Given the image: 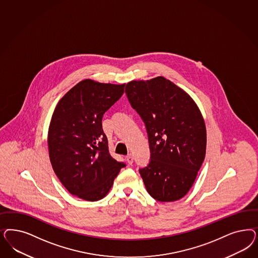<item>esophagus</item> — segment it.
I'll list each match as a JSON object with an SVG mask.
<instances>
[{
  "label": "esophagus",
  "mask_w": 258,
  "mask_h": 258,
  "mask_svg": "<svg viewBox=\"0 0 258 258\" xmlns=\"http://www.w3.org/2000/svg\"><path fill=\"white\" fill-rule=\"evenodd\" d=\"M125 159H126V161H127V163H128V164H132V163H133V156H132L131 154H130V155H128V156H126Z\"/></svg>",
  "instance_id": "obj_1"
}]
</instances>
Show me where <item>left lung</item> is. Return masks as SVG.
I'll list each match as a JSON object with an SVG mask.
<instances>
[{"label":"left lung","mask_w":258,"mask_h":258,"mask_svg":"<svg viewBox=\"0 0 258 258\" xmlns=\"http://www.w3.org/2000/svg\"><path fill=\"white\" fill-rule=\"evenodd\" d=\"M125 93L148 134L151 160L140 170L146 190L160 202L182 199L206 154V126L199 106L189 94L161 76L129 82Z\"/></svg>","instance_id":"obj_1"}]
</instances>
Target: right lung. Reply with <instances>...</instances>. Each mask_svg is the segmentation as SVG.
<instances>
[{
  "label": "right lung",
  "instance_id": "obj_1",
  "mask_svg": "<svg viewBox=\"0 0 258 258\" xmlns=\"http://www.w3.org/2000/svg\"><path fill=\"white\" fill-rule=\"evenodd\" d=\"M123 92L124 84L86 79L67 92L53 112L47 136L50 162L67 191L79 199H103L125 166L110 155L101 124L103 114Z\"/></svg>",
  "mask_w": 258,
  "mask_h": 258
}]
</instances>
